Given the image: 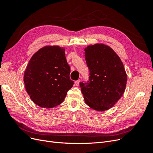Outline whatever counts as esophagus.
Wrapping results in <instances>:
<instances>
[{
  "label": "esophagus",
  "mask_w": 153,
  "mask_h": 153,
  "mask_svg": "<svg viewBox=\"0 0 153 153\" xmlns=\"http://www.w3.org/2000/svg\"><path fill=\"white\" fill-rule=\"evenodd\" d=\"M80 82V80H78L75 81V85H76V86H78V85H79Z\"/></svg>",
  "instance_id": "34e87169"
}]
</instances>
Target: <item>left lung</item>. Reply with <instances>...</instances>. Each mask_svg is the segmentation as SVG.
Segmentation results:
<instances>
[{"instance_id":"1","label":"left lung","mask_w":153,"mask_h":153,"mask_svg":"<svg viewBox=\"0 0 153 153\" xmlns=\"http://www.w3.org/2000/svg\"><path fill=\"white\" fill-rule=\"evenodd\" d=\"M85 57L89 80L80 83L85 103L91 108L105 111L112 108L126 89L127 75L121 59L104 44L87 46Z\"/></svg>"}]
</instances>
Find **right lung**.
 I'll list each match as a JSON object with an SVG mask.
<instances>
[{"instance_id":"1","label":"right lung","mask_w":153,"mask_h":153,"mask_svg":"<svg viewBox=\"0 0 153 153\" xmlns=\"http://www.w3.org/2000/svg\"><path fill=\"white\" fill-rule=\"evenodd\" d=\"M69 74L65 49L47 46L32 55L27 66L24 76L25 89L36 105L55 107L62 103L74 84Z\"/></svg>"}]
</instances>
